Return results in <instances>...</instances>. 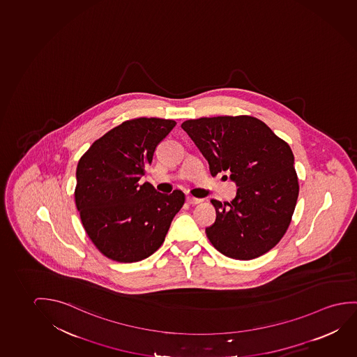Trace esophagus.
<instances>
[{
    "label": "esophagus",
    "mask_w": 357,
    "mask_h": 357,
    "mask_svg": "<svg viewBox=\"0 0 357 357\" xmlns=\"http://www.w3.org/2000/svg\"><path fill=\"white\" fill-rule=\"evenodd\" d=\"M186 202H188V204H190V205H197V204H200L202 200V199H197V197H186Z\"/></svg>",
    "instance_id": "34e87169"
}]
</instances>
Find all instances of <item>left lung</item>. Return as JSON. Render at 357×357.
<instances>
[{
  "label": "left lung",
  "mask_w": 357,
  "mask_h": 357,
  "mask_svg": "<svg viewBox=\"0 0 357 357\" xmlns=\"http://www.w3.org/2000/svg\"><path fill=\"white\" fill-rule=\"evenodd\" d=\"M181 128L206 158L212 176L227 172L238 186L232 202L211 200L216 220L206 236L212 245L238 260L274 248L289 228L300 192L289 146L248 115L186 120Z\"/></svg>",
  "instance_id": "8db88e82"
}]
</instances>
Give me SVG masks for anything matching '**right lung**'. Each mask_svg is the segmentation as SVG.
<instances>
[{
	"mask_svg": "<svg viewBox=\"0 0 357 357\" xmlns=\"http://www.w3.org/2000/svg\"><path fill=\"white\" fill-rule=\"evenodd\" d=\"M174 120H128L94 141L78 160L75 202L84 231L100 253L119 263L149 258L165 242L185 202L181 190L162 194L139 184L155 147Z\"/></svg>",
	"mask_w": 357,
	"mask_h": 357,
	"instance_id": "add662e5",
	"label": "right lung"
}]
</instances>
